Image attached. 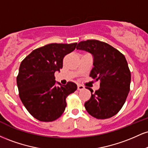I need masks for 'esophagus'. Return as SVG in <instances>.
Instances as JSON below:
<instances>
[{
	"label": "esophagus",
	"instance_id": "34e87169",
	"mask_svg": "<svg viewBox=\"0 0 148 148\" xmlns=\"http://www.w3.org/2000/svg\"><path fill=\"white\" fill-rule=\"evenodd\" d=\"M77 87H78V90H84L85 88L84 86H82V85H81V84H78Z\"/></svg>",
	"mask_w": 148,
	"mask_h": 148
}]
</instances>
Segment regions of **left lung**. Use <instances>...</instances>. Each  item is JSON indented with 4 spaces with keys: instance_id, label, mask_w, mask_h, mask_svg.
<instances>
[{
    "instance_id": "obj_1",
    "label": "left lung",
    "mask_w": 148,
    "mask_h": 148,
    "mask_svg": "<svg viewBox=\"0 0 148 148\" xmlns=\"http://www.w3.org/2000/svg\"><path fill=\"white\" fill-rule=\"evenodd\" d=\"M76 49L91 53L94 57L90 76L100 82V88L85 103L86 111L97 119L116 115L130 90L131 72L125 56L106 42L96 40L80 42Z\"/></svg>"
}]
</instances>
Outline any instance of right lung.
I'll return each mask as SVG.
<instances>
[{"mask_svg":"<svg viewBox=\"0 0 148 148\" xmlns=\"http://www.w3.org/2000/svg\"><path fill=\"white\" fill-rule=\"evenodd\" d=\"M76 45L49 44L33 50L21 61L16 76L18 95L37 120L52 122L60 118L67 106L66 98L77 89L71 81L56 87L54 76L62 68L64 57L72 52Z\"/></svg>","mask_w":148,"mask_h":148,"instance_id":"right-lung-1","label":"right lung"}]
</instances>
